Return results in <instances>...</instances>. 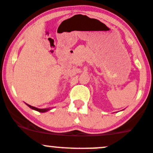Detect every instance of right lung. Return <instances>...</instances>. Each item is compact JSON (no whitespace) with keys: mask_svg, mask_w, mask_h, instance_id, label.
<instances>
[{"mask_svg":"<svg viewBox=\"0 0 153 153\" xmlns=\"http://www.w3.org/2000/svg\"><path fill=\"white\" fill-rule=\"evenodd\" d=\"M27 105H28L29 107H30V108H32V109H33V110H36V111H39V112H41V113L46 112V111H49V109H39V108H37V107H33V106H31V105H29V104H27Z\"/></svg>","mask_w":153,"mask_h":153,"instance_id":"right-lung-1","label":"right lung"}]
</instances>
